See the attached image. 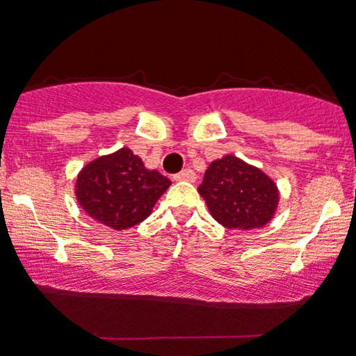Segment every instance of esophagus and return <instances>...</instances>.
Returning a JSON list of instances; mask_svg holds the SVG:
<instances>
[{
	"mask_svg": "<svg viewBox=\"0 0 356 356\" xmlns=\"http://www.w3.org/2000/svg\"><path fill=\"white\" fill-rule=\"evenodd\" d=\"M174 179H175V181L194 182L195 181V174H194V170H192V169H184L179 174H175Z\"/></svg>",
	"mask_w": 356,
	"mask_h": 356,
	"instance_id": "1",
	"label": "esophagus"
}]
</instances>
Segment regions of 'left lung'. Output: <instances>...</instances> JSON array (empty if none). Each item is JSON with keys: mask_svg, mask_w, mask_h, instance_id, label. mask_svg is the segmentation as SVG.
<instances>
[{"mask_svg": "<svg viewBox=\"0 0 356 356\" xmlns=\"http://www.w3.org/2000/svg\"><path fill=\"white\" fill-rule=\"evenodd\" d=\"M197 191L212 218L229 229L266 226L280 202L276 182L236 155L211 162Z\"/></svg>", "mask_w": 356, "mask_h": 356, "instance_id": "left-lung-1", "label": "left lung"}]
</instances>
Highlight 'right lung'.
Returning a JSON list of instances; mask_svg holds the SVG:
<instances>
[{"label":"right lung","mask_w":356,"mask_h":356,"mask_svg":"<svg viewBox=\"0 0 356 356\" xmlns=\"http://www.w3.org/2000/svg\"><path fill=\"white\" fill-rule=\"evenodd\" d=\"M169 186V179L147 169L138 155L122 147L83 165L76 175L75 197L93 220L124 231L149 218Z\"/></svg>","instance_id":"add662e5"}]
</instances>
